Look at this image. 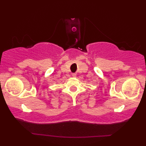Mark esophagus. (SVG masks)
<instances>
[{
  "label": "esophagus",
  "instance_id": "34e87169",
  "mask_svg": "<svg viewBox=\"0 0 146 146\" xmlns=\"http://www.w3.org/2000/svg\"><path fill=\"white\" fill-rule=\"evenodd\" d=\"M72 76L73 77H76V74H75V73H73L72 74Z\"/></svg>",
  "mask_w": 146,
  "mask_h": 146
}]
</instances>
